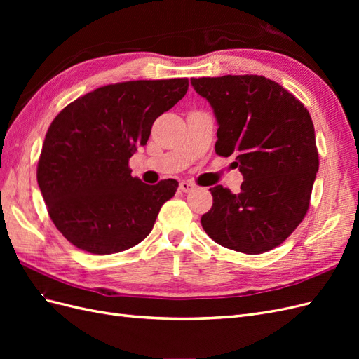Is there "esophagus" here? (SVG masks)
<instances>
[{"instance_id":"esophagus-1","label":"esophagus","mask_w":359,"mask_h":359,"mask_svg":"<svg viewBox=\"0 0 359 359\" xmlns=\"http://www.w3.org/2000/svg\"><path fill=\"white\" fill-rule=\"evenodd\" d=\"M194 184L193 182H190V181H182V182H180V190L181 191H184V193H189V191H191V190H194Z\"/></svg>"}]
</instances>
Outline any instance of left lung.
<instances>
[{
  "instance_id": "left-lung-1",
  "label": "left lung",
  "mask_w": 359,
  "mask_h": 359,
  "mask_svg": "<svg viewBox=\"0 0 359 359\" xmlns=\"http://www.w3.org/2000/svg\"><path fill=\"white\" fill-rule=\"evenodd\" d=\"M217 118L215 153L236 154L241 191L215 186L203 231L226 248L260 255L280 245L307 214L319 154L311 116L295 95L257 74L191 79Z\"/></svg>"
}]
</instances>
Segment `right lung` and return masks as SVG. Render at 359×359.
I'll use <instances>...</instances> for the list:
<instances>
[{
  "mask_svg": "<svg viewBox=\"0 0 359 359\" xmlns=\"http://www.w3.org/2000/svg\"><path fill=\"white\" fill-rule=\"evenodd\" d=\"M187 90V78L111 83L76 99L53 119L37 182L50 220L74 247L119 253L153 231L178 181L148 186L132 177L128 160Z\"/></svg>",
  "mask_w": 359,
  "mask_h": 359,
  "instance_id": "1",
  "label": "right lung"
}]
</instances>
